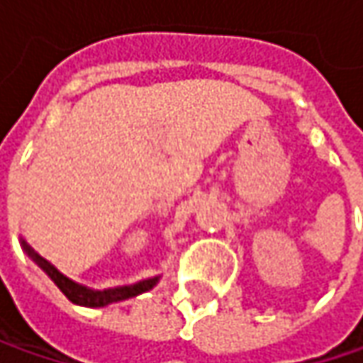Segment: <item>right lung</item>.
Here are the masks:
<instances>
[{
	"instance_id": "1",
	"label": "right lung",
	"mask_w": 363,
	"mask_h": 363,
	"mask_svg": "<svg viewBox=\"0 0 363 363\" xmlns=\"http://www.w3.org/2000/svg\"><path fill=\"white\" fill-rule=\"evenodd\" d=\"M20 244H22V250L26 252V256L34 262L40 270L55 282L56 286L60 289V292H62L71 303L81 305V307H107V305H111V303H119V301H125V298L138 296V294H142V292H148L150 289H154V286L158 284V280H160V276H154V278L140 280V282H135V284L113 286V289H105V291H93V289H89L85 284H79V282L71 280L69 276L62 274L56 266H52L46 258H42L38 252L26 242L24 238L20 240Z\"/></svg>"
}]
</instances>
